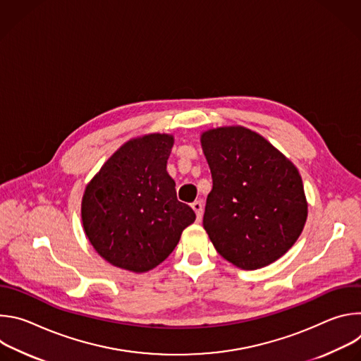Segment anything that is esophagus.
Masks as SVG:
<instances>
[{
  "label": "esophagus",
  "mask_w": 361,
  "mask_h": 361,
  "mask_svg": "<svg viewBox=\"0 0 361 361\" xmlns=\"http://www.w3.org/2000/svg\"><path fill=\"white\" fill-rule=\"evenodd\" d=\"M191 207H192V210L195 212L197 221H200V220H201V217H202V212H204V205H202V202H201V201H194V202L191 204Z\"/></svg>",
  "instance_id": "34e87169"
}]
</instances>
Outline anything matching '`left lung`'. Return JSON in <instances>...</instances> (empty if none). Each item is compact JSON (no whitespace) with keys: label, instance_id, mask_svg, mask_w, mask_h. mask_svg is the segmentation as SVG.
Wrapping results in <instances>:
<instances>
[{"label":"left lung","instance_id":"left-lung-1","mask_svg":"<svg viewBox=\"0 0 361 361\" xmlns=\"http://www.w3.org/2000/svg\"><path fill=\"white\" fill-rule=\"evenodd\" d=\"M201 145L213 178L202 226L219 254L243 270L280 259L307 219L294 164L244 127L205 131Z\"/></svg>","mask_w":361,"mask_h":361}]
</instances>
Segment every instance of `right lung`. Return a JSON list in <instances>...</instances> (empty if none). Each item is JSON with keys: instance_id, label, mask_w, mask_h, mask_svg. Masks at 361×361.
Listing matches in <instances>:
<instances>
[{"instance_id": "add662e5", "label": "right lung", "mask_w": 361, "mask_h": 361, "mask_svg": "<svg viewBox=\"0 0 361 361\" xmlns=\"http://www.w3.org/2000/svg\"><path fill=\"white\" fill-rule=\"evenodd\" d=\"M173 137L126 142L87 185L81 216L97 252L113 266L144 273L164 262L195 213L177 200L167 173Z\"/></svg>"}]
</instances>
